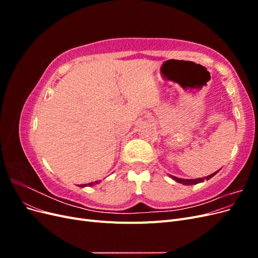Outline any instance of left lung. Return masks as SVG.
I'll return each mask as SVG.
<instances>
[{"label":"left lung","mask_w":258,"mask_h":258,"mask_svg":"<svg viewBox=\"0 0 258 258\" xmlns=\"http://www.w3.org/2000/svg\"><path fill=\"white\" fill-rule=\"evenodd\" d=\"M218 171H220V170H218ZM218 171H216V172L210 174V175H208L206 177H199V178H179V177H176V176L171 175V174H169V176L172 178V179H174L175 182L181 183L183 185H195V184H198V183H201V182H204V181H208V179H210L211 177H213L218 172Z\"/></svg>","instance_id":"obj_1"}]
</instances>
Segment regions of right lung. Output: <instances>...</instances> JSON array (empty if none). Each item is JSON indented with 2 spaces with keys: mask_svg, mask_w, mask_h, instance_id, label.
Returning a JSON list of instances; mask_svg holds the SVG:
<instances>
[{
  "mask_svg": "<svg viewBox=\"0 0 258 258\" xmlns=\"http://www.w3.org/2000/svg\"><path fill=\"white\" fill-rule=\"evenodd\" d=\"M96 184H99V181H96V182H91V183H88V184H83V185H79L80 187H86V186H93Z\"/></svg>",
  "mask_w": 258,
  "mask_h": 258,
  "instance_id": "right-lung-1",
  "label": "right lung"
}]
</instances>
